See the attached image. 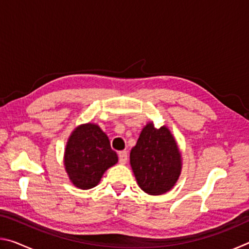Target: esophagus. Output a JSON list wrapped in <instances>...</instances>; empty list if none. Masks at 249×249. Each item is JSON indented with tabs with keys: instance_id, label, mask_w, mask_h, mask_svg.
Segmentation results:
<instances>
[{
	"instance_id": "esophagus-1",
	"label": "esophagus",
	"mask_w": 249,
	"mask_h": 249,
	"mask_svg": "<svg viewBox=\"0 0 249 249\" xmlns=\"http://www.w3.org/2000/svg\"><path fill=\"white\" fill-rule=\"evenodd\" d=\"M119 161L122 165H125L127 162V153L126 151H119Z\"/></svg>"
}]
</instances>
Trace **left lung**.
Returning <instances> with one entry per match:
<instances>
[{
	"mask_svg": "<svg viewBox=\"0 0 249 249\" xmlns=\"http://www.w3.org/2000/svg\"><path fill=\"white\" fill-rule=\"evenodd\" d=\"M130 166L142 191L151 196L169 191L181 170V155L170 130L147 124L130 150Z\"/></svg>",
	"mask_w": 249,
	"mask_h": 249,
	"instance_id": "left-lung-1",
	"label": "left lung"
}]
</instances>
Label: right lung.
Returning a JSON list of instances; mask_svg holds the SVG:
<instances>
[{"mask_svg": "<svg viewBox=\"0 0 249 249\" xmlns=\"http://www.w3.org/2000/svg\"><path fill=\"white\" fill-rule=\"evenodd\" d=\"M105 133L98 125L86 124L73 130L65 151L66 170L72 183L80 189H91L99 183L104 171L117 162Z\"/></svg>", "mask_w": 249, "mask_h": 249, "instance_id": "right-lung-1", "label": "right lung"}]
</instances>
